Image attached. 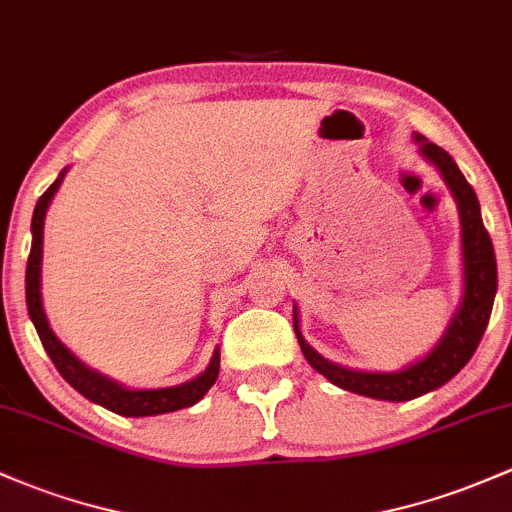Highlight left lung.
<instances>
[{"instance_id":"left-lung-1","label":"left lung","mask_w":512,"mask_h":512,"mask_svg":"<svg viewBox=\"0 0 512 512\" xmlns=\"http://www.w3.org/2000/svg\"><path fill=\"white\" fill-rule=\"evenodd\" d=\"M420 144L422 156L430 158L439 173L447 180L449 190L456 197L461 214V244H464V300H461L459 312L454 315L449 324L447 334L442 337L430 354L422 361L412 364L398 373H364L342 368L337 364L324 361L310 344L302 339L298 327V315H293V327L298 334V342L305 359L315 371L327 376L334 386L351 390V393L366 395V398L378 400H412L417 395H425L430 390L444 386L452 381L456 373L461 371L469 359L474 356L478 342H481L483 332H486L488 320H491L493 298H496L498 288V268H496V251H493V241L488 236V229L483 227L481 207H478V197L474 188L466 183L461 170L456 168L444 148L430 144L425 136H415Z\"/></svg>"}]
</instances>
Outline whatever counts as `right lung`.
Instances as JSON below:
<instances>
[{
    "label": "right lung",
    "instance_id": "right-lung-1",
    "mask_svg": "<svg viewBox=\"0 0 512 512\" xmlns=\"http://www.w3.org/2000/svg\"><path fill=\"white\" fill-rule=\"evenodd\" d=\"M63 173L58 175L56 183L51 185L36 202L34 219H31V232H34V241H31V254L29 263H26V305H29L31 322H34L38 337H41L43 349L48 351L51 361L56 364L58 373L70 383L78 393L85 395L92 403L102 405V408L117 412V415L126 417H146V415H163V412H175L195 405L202 395L214 386L219 376V349L214 351L210 366L202 376L192 378V381L183 383V386L173 388H158V390H129L119 383L109 381V378L100 376L97 371L80 364L63 344L53 334L51 324L46 320V312L41 305V251H43V219H46V210L51 205L53 195L63 183Z\"/></svg>",
    "mask_w": 512,
    "mask_h": 512
}]
</instances>
